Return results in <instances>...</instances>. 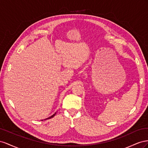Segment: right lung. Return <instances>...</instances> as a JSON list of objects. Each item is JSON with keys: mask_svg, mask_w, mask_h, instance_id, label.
I'll return each instance as SVG.
<instances>
[{"mask_svg": "<svg viewBox=\"0 0 148 148\" xmlns=\"http://www.w3.org/2000/svg\"><path fill=\"white\" fill-rule=\"evenodd\" d=\"M56 114V113H54L53 115H51V116H49V118H48V119H51V118H53V116H55ZM45 120H46V119H45ZM43 120H42V121H43Z\"/></svg>", "mask_w": 148, "mask_h": 148, "instance_id": "right-lung-1", "label": "right lung"}]
</instances>
